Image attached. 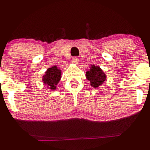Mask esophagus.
I'll list each match as a JSON object with an SVG mask.
<instances>
[{
  "instance_id": "esophagus-1",
  "label": "esophagus",
  "mask_w": 150,
  "mask_h": 150,
  "mask_svg": "<svg viewBox=\"0 0 150 150\" xmlns=\"http://www.w3.org/2000/svg\"><path fill=\"white\" fill-rule=\"evenodd\" d=\"M71 62L73 63V64H78V62H79V59H78V57H74L73 59H72Z\"/></svg>"
}]
</instances>
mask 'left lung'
<instances>
[{"label": "left lung", "mask_w": 150, "mask_h": 150, "mask_svg": "<svg viewBox=\"0 0 150 150\" xmlns=\"http://www.w3.org/2000/svg\"><path fill=\"white\" fill-rule=\"evenodd\" d=\"M86 79L90 81L91 86L95 88H98L105 83L107 79L106 74L100 67L93 64L91 68L86 73Z\"/></svg>", "instance_id": "obj_1"}]
</instances>
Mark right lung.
Masks as SVG:
<instances>
[{"instance_id": "add662e5", "label": "right lung", "mask_w": 150, "mask_h": 150, "mask_svg": "<svg viewBox=\"0 0 150 150\" xmlns=\"http://www.w3.org/2000/svg\"><path fill=\"white\" fill-rule=\"evenodd\" d=\"M62 77V70L57 66H52L48 68L43 76L42 82L49 89L54 91Z\"/></svg>"}]
</instances>
